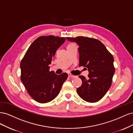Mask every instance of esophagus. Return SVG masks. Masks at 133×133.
Wrapping results in <instances>:
<instances>
[{
  "label": "esophagus",
  "instance_id": "1",
  "mask_svg": "<svg viewBox=\"0 0 133 133\" xmlns=\"http://www.w3.org/2000/svg\"><path fill=\"white\" fill-rule=\"evenodd\" d=\"M68 76H69V77H70V78H76V76L73 75V74H71L70 73L68 74Z\"/></svg>",
  "mask_w": 133,
  "mask_h": 133
}]
</instances>
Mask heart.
<instances>
[{"label": "heart", "instance_id": "obj_1", "mask_svg": "<svg viewBox=\"0 0 133 133\" xmlns=\"http://www.w3.org/2000/svg\"><path fill=\"white\" fill-rule=\"evenodd\" d=\"M75 44L74 43H70L68 44V45H67V46H72V45H74Z\"/></svg>", "mask_w": 133, "mask_h": 133}]
</instances>
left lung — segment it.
<instances>
[{"label":"left lung","instance_id":"1","mask_svg":"<svg viewBox=\"0 0 133 133\" xmlns=\"http://www.w3.org/2000/svg\"><path fill=\"white\" fill-rule=\"evenodd\" d=\"M79 45V66H85L89 71L87 79L84 76L81 87L76 91L79 96L89 103L101 99L109 89L115 72L114 57L105 45L98 39L84 37H67Z\"/></svg>","mask_w":133,"mask_h":133}]
</instances>
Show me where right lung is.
<instances>
[{
    "mask_svg": "<svg viewBox=\"0 0 133 133\" xmlns=\"http://www.w3.org/2000/svg\"><path fill=\"white\" fill-rule=\"evenodd\" d=\"M64 37L41 36L28 48L21 60V80L28 93L36 102L46 103L55 99L68 78V74H55L49 65Z\"/></svg>",
    "mask_w": 133,
    "mask_h": 133,
    "instance_id": "1",
    "label": "right lung"
}]
</instances>
